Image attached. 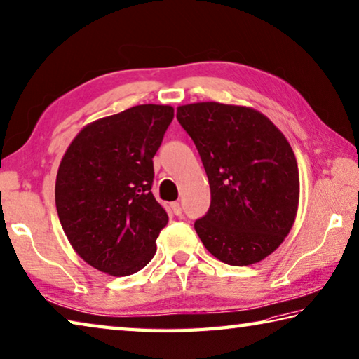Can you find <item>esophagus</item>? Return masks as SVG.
I'll return each instance as SVG.
<instances>
[{
    "label": "esophagus",
    "mask_w": 359,
    "mask_h": 359,
    "mask_svg": "<svg viewBox=\"0 0 359 359\" xmlns=\"http://www.w3.org/2000/svg\"><path fill=\"white\" fill-rule=\"evenodd\" d=\"M171 208H172V213H174V215H177V217H179V215H182V205H180V202H177V201L171 202Z\"/></svg>",
    "instance_id": "34e87169"
}]
</instances>
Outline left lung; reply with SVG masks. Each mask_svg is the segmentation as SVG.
Returning <instances> with one entry per match:
<instances>
[{
  "label": "left lung",
  "mask_w": 359,
  "mask_h": 359,
  "mask_svg": "<svg viewBox=\"0 0 359 359\" xmlns=\"http://www.w3.org/2000/svg\"><path fill=\"white\" fill-rule=\"evenodd\" d=\"M201 155L210 207L194 221L201 242L221 262L245 266L284 242L297 217L299 177L289 141L252 108L217 102L177 108Z\"/></svg>",
  "instance_id": "obj_1"
}]
</instances>
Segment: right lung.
<instances>
[{"mask_svg": "<svg viewBox=\"0 0 359 359\" xmlns=\"http://www.w3.org/2000/svg\"><path fill=\"white\" fill-rule=\"evenodd\" d=\"M174 117L168 105H138L84 127L56 175L61 226L78 256L113 276L151 262L168 224L152 194L154 155Z\"/></svg>", "mask_w": 359, "mask_h": 359, "instance_id": "right-lung-1", "label": "right lung"}]
</instances>
